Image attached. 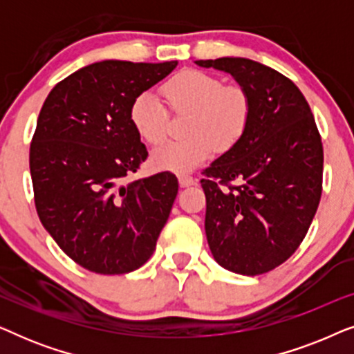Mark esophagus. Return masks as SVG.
Wrapping results in <instances>:
<instances>
[{
	"label": "esophagus",
	"instance_id": "esophagus-1",
	"mask_svg": "<svg viewBox=\"0 0 354 354\" xmlns=\"http://www.w3.org/2000/svg\"><path fill=\"white\" fill-rule=\"evenodd\" d=\"M178 182H180L182 187H190L195 183V178L188 176V174H178Z\"/></svg>",
	"mask_w": 354,
	"mask_h": 354
}]
</instances>
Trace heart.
Here are the masks:
<instances>
[{"label": "heart", "instance_id": "obj_1", "mask_svg": "<svg viewBox=\"0 0 354 354\" xmlns=\"http://www.w3.org/2000/svg\"><path fill=\"white\" fill-rule=\"evenodd\" d=\"M161 91L174 113H188V137L154 149L153 162L159 169L190 171L211 158L216 148H235L250 127L253 103L248 90L239 84H222L207 72L185 69L172 75ZM129 115L135 132L147 143L159 145L166 138L167 108L151 91L135 96Z\"/></svg>", "mask_w": 354, "mask_h": 354}]
</instances>
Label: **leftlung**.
<instances>
[{
    "mask_svg": "<svg viewBox=\"0 0 354 354\" xmlns=\"http://www.w3.org/2000/svg\"><path fill=\"white\" fill-rule=\"evenodd\" d=\"M196 64L229 72L253 103L241 142L201 172L207 243L227 270L266 274L298 250L317 211L321 133L306 98L280 72L245 57Z\"/></svg>",
    "mask_w": 354,
    "mask_h": 354,
    "instance_id": "left-lung-1",
    "label": "left lung"
}]
</instances>
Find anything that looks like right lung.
<instances>
[{"instance_id":"add662e5","label":"right lung","mask_w":354,"mask_h":354,"mask_svg":"<svg viewBox=\"0 0 354 354\" xmlns=\"http://www.w3.org/2000/svg\"><path fill=\"white\" fill-rule=\"evenodd\" d=\"M176 66L95 62L56 84L41 106L28 158L38 217L91 272L142 268L171 214L178 192L172 172L129 180L148 158L129 111Z\"/></svg>"}]
</instances>
